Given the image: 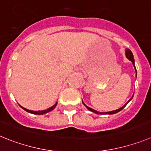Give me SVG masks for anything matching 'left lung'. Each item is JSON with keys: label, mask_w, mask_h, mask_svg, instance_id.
<instances>
[{"label": "left lung", "mask_w": 151, "mask_h": 151, "mask_svg": "<svg viewBox=\"0 0 151 151\" xmlns=\"http://www.w3.org/2000/svg\"><path fill=\"white\" fill-rule=\"evenodd\" d=\"M125 54H126V58H127V59H128L129 60L131 61V62H132L133 65H134V67H135V59H134V56H133V54H132V52H131V50H129V49H127V50H126V52H125ZM135 70H136V69H135ZM136 74H137V72H136ZM133 96H134V94H133ZM133 96H132V97L131 99H130L129 100V101H127V102H126V104H125L123 106V107H122V108H119V109H117V110H115V111H109V112H99V111H96V110L92 109V108H89V107H88V106L86 105L85 103H84L83 101V100H82V102H83V104L84 105L86 106V108H87V109L89 110V111H92V112L95 113V114H116V113L119 112V111H121L122 109H123V108H124L125 107H126V104H128V103L130 101H131L132 99V98H133Z\"/></svg>", "instance_id": "8db88e82"}]
</instances>
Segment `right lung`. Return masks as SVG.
I'll return each instance as SVG.
<instances>
[{"label": "right lung", "instance_id": "obj_1", "mask_svg": "<svg viewBox=\"0 0 151 151\" xmlns=\"http://www.w3.org/2000/svg\"><path fill=\"white\" fill-rule=\"evenodd\" d=\"M57 104H58V103L57 102H55V104H54V105H52V107H50V108H48V109H47V110H43V111H31V110H28V109H26V108H23V107H22V109H24L25 110V111H27V112H28V113H31V114H38V115H43V114H47V113H48V112H50V111H52V110L54 109V108H55V107H56V105H57Z\"/></svg>", "mask_w": 151, "mask_h": 151}]
</instances>
